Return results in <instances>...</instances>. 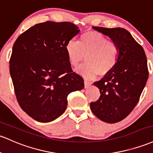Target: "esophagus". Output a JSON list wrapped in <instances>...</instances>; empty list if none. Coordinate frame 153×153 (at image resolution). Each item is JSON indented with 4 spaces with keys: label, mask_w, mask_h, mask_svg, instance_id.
Here are the masks:
<instances>
[{
    "label": "esophagus",
    "mask_w": 153,
    "mask_h": 153,
    "mask_svg": "<svg viewBox=\"0 0 153 153\" xmlns=\"http://www.w3.org/2000/svg\"><path fill=\"white\" fill-rule=\"evenodd\" d=\"M84 85H85V88H88V86L91 85V83L90 82L87 81V80H84Z\"/></svg>",
    "instance_id": "obj_1"
}]
</instances>
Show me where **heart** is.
Wrapping results in <instances>:
<instances>
[{
    "label": "heart",
    "instance_id": "obj_1",
    "mask_svg": "<svg viewBox=\"0 0 153 153\" xmlns=\"http://www.w3.org/2000/svg\"><path fill=\"white\" fill-rule=\"evenodd\" d=\"M66 51L70 64L74 68H77L85 56L86 63L77 71L88 79L110 73L116 66L120 56V48L117 43L96 31L83 33L78 41H69Z\"/></svg>",
    "mask_w": 153,
    "mask_h": 153
}]
</instances>
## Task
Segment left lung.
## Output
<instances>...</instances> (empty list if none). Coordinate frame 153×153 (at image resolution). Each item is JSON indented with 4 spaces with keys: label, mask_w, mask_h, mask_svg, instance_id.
Instances as JSON below:
<instances>
[{
    "label": "left lung",
    "mask_w": 153,
    "mask_h": 153,
    "mask_svg": "<svg viewBox=\"0 0 153 153\" xmlns=\"http://www.w3.org/2000/svg\"><path fill=\"white\" fill-rule=\"evenodd\" d=\"M117 43L120 56L116 66L94 85L101 95L91 102V110L99 119L114 123L126 117L137 105L148 79L147 57L143 48L123 28L93 27Z\"/></svg>",
    "instance_id": "1"
}]
</instances>
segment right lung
Masks as SVG:
<instances>
[{"instance_id":"add662e5","label":"right lung","mask_w":153,"mask_h":153,"mask_svg":"<svg viewBox=\"0 0 153 153\" xmlns=\"http://www.w3.org/2000/svg\"><path fill=\"white\" fill-rule=\"evenodd\" d=\"M80 32L69 22L47 21L31 27L18 37L10 58V74L20 107L42 123L65 111L68 96L84 88L73 73L66 44Z\"/></svg>"}]
</instances>
